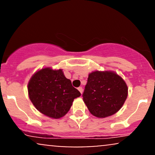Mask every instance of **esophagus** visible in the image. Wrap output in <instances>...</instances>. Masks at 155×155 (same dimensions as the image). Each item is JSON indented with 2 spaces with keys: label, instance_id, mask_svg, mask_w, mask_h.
Wrapping results in <instances>:
<instances>
[{
  "label": "esophagus",
  "instance_id": "esophagus-1",
  "mask_svg": "<svg viewBox=\"0 0 155 155\" xmlns=\"http://www.w3.org/2000/svg\"><path fill=\"white\" fill-rule=\"evenodd\" d=\"M78 90H79V91L80 92V93H81V94L83 93V88L82 87H80L78 88Z\"/></svg>",
  "mask_w": 155,
  "mask_h": 155
}]
</instances>
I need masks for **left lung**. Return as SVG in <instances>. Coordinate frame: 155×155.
Here are the masks:
<instances>
[{
    "label": "left lung",
    "mask_w": 155,
    "mask_h": 155,
    "mask_svg": "<svg viewBox=\"0 0 155 155\" xmlns=\"http://www.w3.org/2000/svg\"><path fill=\"white\" fill-rule=\"evenodd\" d=\"M128 94L124 79L111 71H95L88 76L83 101L93 116L105 118L122 107Z\"/></svg>",
    "instance_id": "obj_1"
}]
</instances>
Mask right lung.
<instances>
[{"label": "right lung", "instance_id": "1", "mask_svg": "<svg viewBox=\"0 0 155 155\" xmlns=\"http://www.w3.org/2000/svg\"><path fill=\"white\" fill-rule=\"evenodd\" d=\"M30 100L35 108L45 116L60 119L71 107L74 100L81 93L72 86L63 70L44 68L32 76L28 84Z\"/></svg>", "mask_w": 155, "mask_h": 155}]
</instances>
